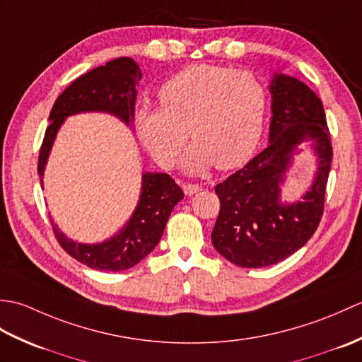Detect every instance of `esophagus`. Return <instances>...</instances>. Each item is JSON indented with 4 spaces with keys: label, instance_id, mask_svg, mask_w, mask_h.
I'll return each mask as SVG.
<instances>
[{
    "label": "esophagus",
    "instance_id": "1",
    "mask_svg": "<svg viewBox=\"0 0 362 362\" xmlns=\"http://www.w3.org/2000/svg\"><path fill=\"white\" fill-rule=\"evenodd\" d=\"M201 189H202V187L196 185V183H187V185H183V191H185L187 196H193V194L199 193Z\"/></svg>",
    "mask_w": 362,
    "mask_h": 362
}]
</instances>
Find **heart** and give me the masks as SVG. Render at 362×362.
<instances>
[{
  "label": "heart",
  "instance_id": "heart-1",
  "mask_svg": "<svg viewBox=\"0 0 362 362\" xmlns=\"http://www.w3.org/2000/svg\"><path fill=\"white\" fill-rule=\"evenodd\" d=\"M158 96L161 107L141 109L135 126L160 166L177 163L188 135L196 141L182 166L193 174L213 165L238 168L255 152L267 105L266 90L257 76L226 66L193 65L168 79Z\"/></svg>",
  "mask_w": 362,
  "mask_h": 362
}]
</instances>
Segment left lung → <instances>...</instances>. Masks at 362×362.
Masks as SVG:
<instances>
[{
	"mask_svg": "<svg viewBox=\"0 0 362 362\" xmlns=\"http://www.w3.org/2000/svg\"><path fill=\"white\" fill-rule=\"evenodd\" d=\"M269 91L272 118L267 148L214 188L221 210L211 243L240 267L272 266L308 243L324 213L333 158L319 96L306 83L281 73L274 74ZM305 142L315 151L318 171L300 202L283 203L284 179Z\"/></svg>",
	"mask_w": 362,
	"mask_h": 362,
	"instance_id": "1",
	"label": "left lung"
}]
</instances>
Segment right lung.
<instances>
[{
    "instance_id": "obj_1",
    "label": "right lung",
    "mask_w": 362,
    "mask_h": 362,
    "mask_svg": "<svg viewBox=\"0 0 362 362\" xmlns=\"http://www.w3.org/2000/svg\"><path fill=\"white\" fill-rule=\"evenodd\" d=\"M141 70L134 59L119 57L98 66L73 81L56 99L49 113V126L38 156V175L43 185V173L54 140L68 117L86 112L110 113L124 124L132 126L135 117L136 83ZM183 199V191L171 175L165 173H143L138 204L117 235L107 241L83 244L73 241L59 227L51 224L62 249L79 263L98 271L119 272L134 267L156 249L169 214Z\"/></svg>"
}]
</instances>
